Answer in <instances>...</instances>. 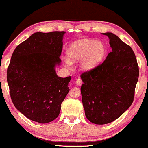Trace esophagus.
<instances>
[{
	"instance_id": "34e87169",
	"label": "esophagus",
	"mask_w": 148,
	"mask_h": 148,
	"mask_svg": "<svg viewBox=\"0 0 148 148\" xmlns=\"http://www.w3.org/2000/svg\"><path fill=\"white\" fill-rule=\"evenodd\" d=\"M76 85H77L78 86H81V85H82L83 82H82V81H81V79H80V78H79V79H76Z\"/></svg>"
}]
</instances>
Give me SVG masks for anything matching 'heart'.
<instances>
[{
	"mask_svg": "<svg viewBox=\"0 0 148 148\" xmlns=\"http://www.w3.org/2000/svg\"><path fill=\"white\" fill-rule=\"evenodd\" d=\"M71 62H80L83 70H91L102 62L106 55L103 43L91 40H83L73 43L67 52Z\"/></svg>",
	"mask_w": 148,
	"mask_h": 148,
	"instance_id": "obj_1",
	"label": "heart"
}]
</instances>
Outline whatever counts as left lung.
<instances>
[{"instance_id": "8db88e82", "label": "left lung", "mask_w": 148, "mask_h": 148, "mask_svg": "<svg viewBox=\"0 0 148 148\" xmlns=\"http://www.w3.org/2000/svg\"><path fill=\"white\" fill-rule=\"evenodd\" d=\"M112 48L102 63L81 75L86 118L96 125L114 121L133 103L139 68L134 51L117 35L103 33Z\"/></svg>"}]
</instances>
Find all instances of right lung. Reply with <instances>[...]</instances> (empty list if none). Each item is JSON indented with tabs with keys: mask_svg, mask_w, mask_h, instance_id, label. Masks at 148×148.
Listing matches in <instances>:
<instances>
[{
	"mask_svg": "<svg viewBox=\"0 0 148 148\" xmlns=\"http://www.w3.org/2000/svg\"><path fill=\"white\" fill-rule=\"evenodd\" d=\"M64 31L37 32L18 45L7 70V81L14 106L33 121L48 123L59 115L69 92L71 76L58 77Z\"/></svg>",
	"mask_w": 148,
	"mask_h": 148,
	"instance_id": "1",
	"label": "right lung"
}]
</instances>
